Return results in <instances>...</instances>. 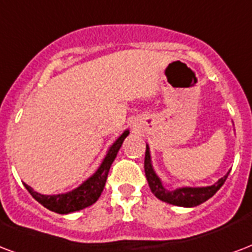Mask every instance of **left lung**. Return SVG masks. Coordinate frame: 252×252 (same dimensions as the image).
Masks as SVG:
<instances>
[{
    "label": "left lung",
    "mask_w": 252,
    "mask_h": 252,
    "mask_svg": "<svg viewBox=\"0 0 252 252\" xmlns=\"http://www.w3.org/2000/svg\"><path fill=\"white\" fill-rule=\"evenodd\" d=\"M144 169H145V176H147L149 188H151L152 193L156 195L157 198L166 203H170V205L184 207L198 206V205L203 203L209 198H211L220 189V186L223 185L228 173H230L228 172L227 174H224L223 177L220 178L214 185L211 186H203V188H178L176 190L165 189L162 182H161V180L158 178L156 172H155V169L152 166L151 152H149L148 145L147 151H145Z\"/></svg>",
    "instance_id": "1"
}]
</instances>
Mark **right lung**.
Masks as SVG:
<instances>
[{
    "label": "right lung",
    "instance_id": "right-lung-1",
    "mask_svg": "<svg viewBox=\"0 0 252 252\" xmlns=\"http://www.w3.org/2000/svg\"><path fill=\"white\" fill-rule=\"evenodd\" d=\"M128 134H129V130H126L111 145L107 155H105L104 160L100 164V166L97 168V170L88 180H86L82 185L78 186L76 189L71 190V191L64 193V194L46 195L36 193V191L32 190V186L26 185V184H25V188L28 189V191L32 195V198L35 201L43 205L46 209L55 211L58 214H68V213H74V211L82 210V209L91 206L92 203H95L97 198L100 197L101 191H103L105 186L107 177H108L109 168H111L113 160L116 158L119 149H120L123 141Z\"/></svg>",
    "mask_w": 252,
    "mask_h": 252
}]
</instances>
